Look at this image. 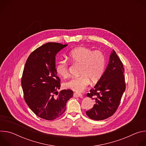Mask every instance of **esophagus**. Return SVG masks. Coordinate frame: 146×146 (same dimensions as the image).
<instances>
[{
	"label": "esophagus",
	"mask_w": 146,
	"mask_h": 146,
	"mask_svg": "<svg viewBox=\"0 0 146 146\" xmlns=\"http://www.w3.org/2000/svg\"><path fill=\"white\" fill-rule=\"evenodd\" d=\"M73 96L74 98H82V95L80 93H77V92H74L73 94Z\"/></svg>",
	"instance_id": "obj_1"
}]
</instances>
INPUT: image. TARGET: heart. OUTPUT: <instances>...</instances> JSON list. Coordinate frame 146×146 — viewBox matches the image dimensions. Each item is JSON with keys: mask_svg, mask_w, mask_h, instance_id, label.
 <instances>
[{"mask_svg": "<svg viewBox=\"0 0 146 146\" xmlns=\"http://www.w3.org/2000/svg\"><path fill=\"white\" fill-rule=\"evenodd\" d=\"M69 56L73 63L81 65V75L66 82V88L81 92L87 87L90 81L95 83L103 76L106 69V59L105 55L101 51H94L90 48L80 47L72 50ZM55 70L62 77L67 78L69 76V64L65 60H59Z\"/></svg>", "mask_w": 146, "mask_h": 146, "instance_id": "1", "label": "heart"}]
</instances>
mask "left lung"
I'll list each match as a JSON object with an SVG mask.
<instances>
[{
    "instance_id": "obj_1",
    "label": "left lung",
    "mask_w": 146,
    "mask_h": 146,
    "mask_svg": "<svg viewBox=\"0 0 146 146\" xmlns=\"http://www.w3.org/2000/svg\"><path fill=\"white\" fill-rule=\"evenodd\" d=\"M123 73L122 62L113 50L109 63L103 76L87 95L95 100L94 107L86 111L89 118L97 121L103 120L115 113L126 88Z\"/></svg>"
}]
</instances>
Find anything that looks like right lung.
I'll return each instance as SVG.
<instances>
[{"instance_id":"right-lung-1","label":"right lung","mask_w":146,"mask_h":146,"mask_svg":"<svg viewBox=\"0 0 146 146\" xmlns=\"http://www.w3.org/2000/svg\"><path fill=\"white\" fill-rule=\"evenodd\" d=\"M66 46L54 42L44 44L30 54L24 66L21 78L24 99L36 115L46 120L64 114L73 95L71 90L57 91L60 80L55 70V56Z\"/></svg>"}]
</instances>
